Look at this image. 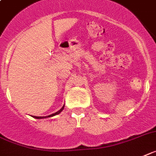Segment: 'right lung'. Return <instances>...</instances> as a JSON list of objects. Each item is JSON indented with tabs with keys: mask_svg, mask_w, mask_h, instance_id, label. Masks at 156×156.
Returning a JSON list of instances; mask_svg holds the SVG:
<instances>
[{
	"mask_svg": "<svg viewBox=\"0 0 156 156\" xmlns=\"http://www.w3.org/2000/svg\"><path fill=\"white\" fill-rule=\"evenodd\" d=\"M64 108V105L62 107V108H61V109H60V110H59L58 112H56L53 113V114H52V115H48V116H35V115H33V118H35V119H43V118H48V117L54 116V115H58V114H60V113L63 111Z\"/></svg>",
	"mask_w": 156,
	"mask_h": 156,
	"instance_id": "1",
	"label": "right lung"
}]
</instances>
